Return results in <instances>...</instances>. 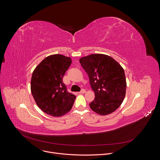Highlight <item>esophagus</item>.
Returning <instances> with one entry per match:
<instances>
[{
	"instance_id": "34e87169",
	"label": "esophagus",
	"mask_w": 160,
	"mask_h": 160,
	"mask_svg": "<svg viewBox=\"0 0 160 160\" xmlns=\"http://www.w3.org/2000/svg\"><path fill=\"white\" fill-rule=\"evenodd\" d=\"M85 92H86V90L83 88V89L81 90V91H80V92L79 93H80V94H84V93H85Z\"/></svg>"
}]
</instances>
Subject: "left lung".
Wrapping results in <instances>:
<instances>
[{
  "mask_svg": "<svg viewBox=\"0 0 160 160\" xmlns=\"http://www.w3.org/2000/svg\"><path fill=\"white\" fill-rule=\"evenodd\" d=\"M87 72L95 99L89 104L91 109L101 115L115 111L123 101L127 82L123 68L111 57L94 54L80 59Z\"/></svg>",
  "mask_w": 160,
  "mask_h": 160,
  "instance_id": "8db88e82",
  "label": "left lung"
}]
</instances>
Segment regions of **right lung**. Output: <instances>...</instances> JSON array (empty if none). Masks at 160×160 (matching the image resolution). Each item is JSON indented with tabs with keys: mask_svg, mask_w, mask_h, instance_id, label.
I'll return each mask as SVG.
<instances>
[{
	"mask_svg": "<svg viewBox=\"0 0 160 160\" xmlns=\"http://www.w3.org/2000/svg\"><path fill=\"white\" fill-rule=\"evenodd\" d=\"M72 59L61 54L48 56L35 68L31 79V92L41 110L52 117L69 112L76 96L67 91L63 77Z\"/></svg>",
	"mask_w": 160,
	"mask_h": 160,
	"instance_id": "1",
	"label": "right lung"
}]
</instances>
